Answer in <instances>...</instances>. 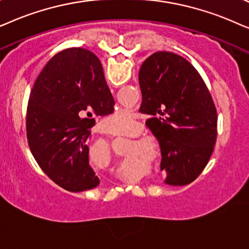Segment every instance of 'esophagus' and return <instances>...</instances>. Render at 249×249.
<instances>
[{
  "label": "esophagus",
  "instance_id": "obj_1",
  "mask_svg": "<svg viewBox=\"0 0 249 249\" xmlns=\"http://www.w3.org/2000/svg\"><path fill=\"white\" fill-rule=\"evenodd\" d=\"M104 133H106V134H110V135H115V133L110 130V128H106V130L104 131Z\"/></svg>",
  "mask_w": 249,
  "mask_h": 249
}]
</instances>
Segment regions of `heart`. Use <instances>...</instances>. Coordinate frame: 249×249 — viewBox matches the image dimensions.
I'll use <instances>...</instances> for the list:
<instances>
[{
    "label": "heart",
    "instance_id": "obj_1",
    "mask_svg": "<svg viewBox=\"0 0 249 249\" xmlns=\"http://www.w3.org/2000/svg\"><path fill=\"white\" fill-rule=\"evenodd\" d=\"M137 121L128 110H121L115 112L107 118V125L117 134H128L135 128ZM107 150H109L107 145Z\"/></svg>",
    "mask_w": 249,
    "mask_h": 249
}]
</instances>
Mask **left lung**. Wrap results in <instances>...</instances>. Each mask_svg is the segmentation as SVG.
I'll return each instance as SVG.
<instances>
[{
	"label": "left lung",
	"mask_w": 249,
	"mask_h": 249,
	"mask_svg": "<svg viewBox=\"0 0 249 249\" xmlns=\"http://www.w3.org/2000/svg\"><path fill=\"white\" fill-rule=\"evenodd\" d=\"M145 124L159 142L165 183L185 185L199 177L214 150L217 114L206 84L181 55L159 51L139 72Z\"/></svg>",
	"instance_id": "8db88e82"
}]
</instances>
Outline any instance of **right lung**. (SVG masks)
Here are the masks:
<instances>
[{"label": "right lung", "instance_id": "obj_1", "mask_svg": "<svg viewBox=\"0 0 249 249\" xmlns=\"http://www.w3.org/2000/svg\"><path fill=\"white\" fill-rule=\"evenodd\" d=\"M114 104L101 62L89 50L57 53L36 78L26 116L28 145L59 187L79 192L100 183L89 163L91 117L110 112Z\"/></svg>", "mask_w": 249, "mask_h": 249}]
</instances>
